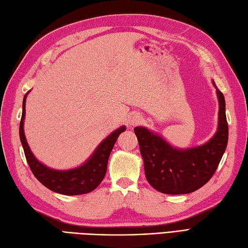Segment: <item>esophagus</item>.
Wrapping results in <instances>:
<instances>
[{
	"label": "esophagus",
	"mask_w": 248,
	"mask_h": 248,
	"mask_svg": "<svg viewBox=\"0 0 248 248\" xmlns=\"http://www.w3.org/2000/svg\"><path fill=\"white\" fill-rule=\"evenodd\" d=\"M140 120H141V117L139 114H134L133 117L130 118V120H129V122H130V124H133V125H136V124H138L139 122H140Z\"/></svg>",
	"instance_id": "1"
}]
</instances>
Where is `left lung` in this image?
Returning <instances> with one entry per match:
<instances>
[{"label":"left lung","instance_id":"left-lung-1","mask_svg":"<svg viewBox=\"0 0 248 248\" xmlns=\"http://www.w3.org/2000/svg\"><path fill=\"white\" fill-rule=\"evenodd\" d=\"M217 88L218 125L216 135L207 143L191 148H176L153 131L135 127L144 162L146 179L154 189L164 194H186L199 190L211 179L228 142V124L225 98Z\"/></svg>","mask_w":248,"mask_h":248}]
</instances>
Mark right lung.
Segmentation results:
<instances>
[{"mask_svg": "<svg viewBox=\"0 0 248 248\" xmlns=\"http://www.w3.org/2000/svg\"><path fill=\"white\" fill-rule=\"evenodd\" d=\"M29 93V92H27ZM23 98L22 105V118L20 122V140L23 146L25 158L35 177L40 183L56 193L63 195H80L94 190L102 183L106 175L108 158L111 153L118 137L126 130L125 126H121L104 139L96 150L88 160L80 167L58 170L48 168L41 163L31 153L24 135V118H25V102L26 95Z\"/></svg>", "mask_w": 248, "mask_h": 248, "instance_id": "1", "label": "right lung"}]
</instances>
